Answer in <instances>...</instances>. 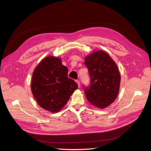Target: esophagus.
<instances>
[{
	"mask_svg": "<svg viewBox=\"0 0 151 151\" xmlns=\"http://www.w3.org/2000/svg\"><path fill=\"white\" fill-rule=\"evenodd\" d=\"M76 83H77V85H78V86L80 87V81H79V80H76Z\"/></svg>",
	"mask_w": 151,
	"mask_h": 151,
	"instance_id": "34e87169",
	"label": "esophagus"
}]
</instances>
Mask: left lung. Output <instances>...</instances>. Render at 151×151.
<instances>
[{
	"mask_svg": "<svg viewBox=\"0 0 151 151\" xmlns=\"http://www.w3.org/2000/svg\"><path fill=\"white\" fill-rule=\"evenodd\" d=\"M90 85L83 86L86 98L99 108L108 106L115 101L120 83V74L115 62L103 51H96L85 58Z\"/></svg>",
	"mask_w": 151,
	"mask_h": 151,
	"instance_id": "obj_1",
	"label": "left lung"
}]
</instances>
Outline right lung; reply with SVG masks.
<instances>
[{"label": "right lung", "instance_id": "obj_1", "mask_svg": "<svg viewBox=\"0 0 151 151\" xmlns=\"http://www.w3.org/2000/svg\"><path fill=\"white\" fill-rule=\"evenodd\" d=\"M68 68L60 58H45L35 69L31 91L38 104L43 109L56 113L66 104L78 88L76 82L67 77Z\"/></svg>", "mask_w": 151, "mask_h": 151}]
</instances>
